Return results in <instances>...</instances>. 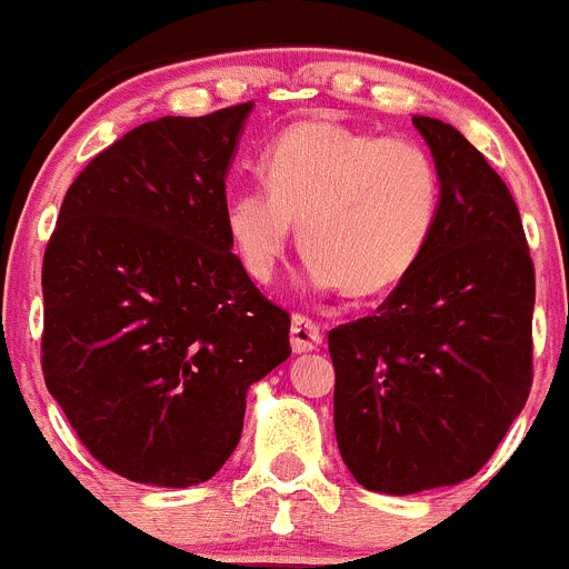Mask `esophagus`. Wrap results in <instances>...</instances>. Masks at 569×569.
<instances>
[{"mask_svg": "<svg viewBox=\"0 0 569 569\" xmlns=\"http://www.w3.org/2000/svg\"><path fill=\"white\" fill-rule=\"evenodd\" d=\"M320 342H323V335H320V329L315 326V320H309L307 315H296V318H292V326H290L292 351L296 353L315 351Z\"/></svg>", "mask_w": 569, "mask_h": 569, "instance_id": "1", "label": "esophagus"}]
</instances>
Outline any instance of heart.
<instances>
[{"label": "heart", "instance_id": "obj_1", "mask_svg": "<svg viewBox=\"0 0 569 569\" xmlns=\"http://www.w3.org/2000/svg\"><path fill=\"white\" fill-rule=\"evenodd\" d=\"M260 171L266 190H238L223 207L234 254L257 282L277 273L298 223L318 290L381 296L415 271L440 221V166L409 134L298 121L268 146Z\"/></svg>", "mask_w": 569, "mask_h": 569}]
</instances>
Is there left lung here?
Segmentation results:
<instances>
[{"label": "left lung", "mask_w": 569, "mask_h": 569, "mask_svg": "<svg viewBox=\"0 0 569 569\" xmlns=\"http://www.w3.org/2000/svg\"><path fill=\"white\" fill-rule=\"evenodd\" d=\"M412 123L442 173L435 238L376 315L329 331L337 448L385 495L476 476L531 387L533 262L515 199L459 129Z\"/></svg>", "instance_id": "8db88e82"}]
</instances>
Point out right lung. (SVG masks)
Here are the masks:
<instances>
[{
	"label": "right lung",
	"instance_id": "add662e5",
	"mask_svg": "<svg viewBox=\"0 0 569 569\" xmlns=\"http://www.w3.org/2000/svg\"><path fill=\"white\" fill-rule=\"evenodd\" d=\"M251 107L140 123L74 179L43 257V376L112 473L193 487L290 357V315L232 254L227 177Z\"/></svg>",
	"mask_w": 569,
	"mask_h": 569
}]
</instances>
